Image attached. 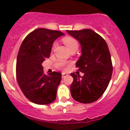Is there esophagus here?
<instances>
[{
  "instance_id": "esophagus-1",
  "label": "esophagus",
  "mask_w": 130,
  "mask_h": 130,
  "mask_svg": "<svg viewBox=\"0 0 130 130\" xmlns=\"http://www.w3.org/2000/svg\"><path fill=\"white\" fill-rule=\"evenodd\" d=\"M67 76H68V74H67V73H62V75H61V77H62V78H65V77H66Z\"/></svg>"
}]
</instances>
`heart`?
Here are the masks:
<instances>
[{"mask_svg": "<svg viewBox=\"0 0 130 130\" xmlns=\"http://www.w3.org/2000/svg\"><path fill=\"white\" fill-rule=\"evenodd\" d=\"M63 43H65V44L70 51L72 50H77V48H78V42L75 39L73 38L72 37H65V38H63ZM55 45L56 43H54L53 47ZM68 64H69V63L67 61H65V60H58L56 65H57V68H58V69L65 70V67L67 66Z\"/></svg>", "mask_w": 130, "mask_h": 130, "instance_id": "1", "label": "heart"}]
</instances>
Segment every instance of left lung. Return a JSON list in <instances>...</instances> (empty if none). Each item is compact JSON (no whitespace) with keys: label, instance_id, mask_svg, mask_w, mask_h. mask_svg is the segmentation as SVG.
Wrapping results in <instances>:
<instances>
[{"label":"left lung","instance_id":"1","mask_svg":"<svg viewBox=\"0 0 130 130\" xmlns=\"http://www.w3.org/2000/svg\"><path fill=\"white\" fill-rule=\"evenodd\" d=\"M67 32L81 45L80 57L76 63L79 72L70 73L73 81L70 92L74 100L88 104L98 100L105 92L111 80L112 65L111 54L105 40L89 29Z\"/></svg>","mask_w":130,"mask_h":130}]
</instances>
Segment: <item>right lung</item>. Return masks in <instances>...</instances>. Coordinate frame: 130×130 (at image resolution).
Segmentation results:
<instances>
[{
  "instance_id": "1",
  "label": "right lung",
  "mask_w": 130,
  "mask_h": 130,
  "mask_svg": "<svg viewBox=\"0 0 130 130\" xmlns=\"http://www.w3.org/2000/svg\"><path fill=\"white\" fill-rule=\"evenodd\" d=\"M64 34L59 31L38 28L23 40L17 57L16 78L24 95L30 101L40 105L52 103L57 98L61 73L45 74L42 63L50 55L56 39Z\"/></svg>"
}]
</instances>
